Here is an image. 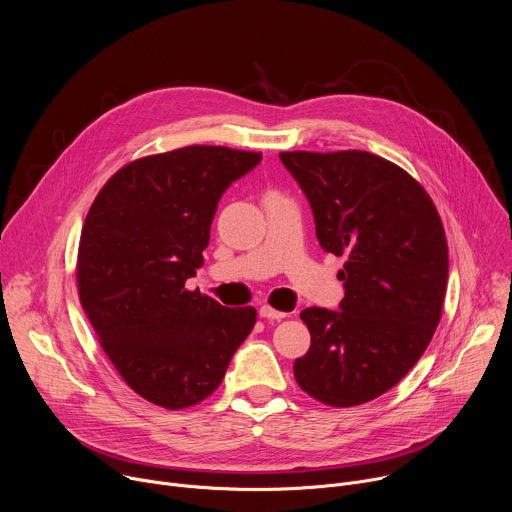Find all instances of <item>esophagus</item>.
Here are the masks:
<instances>
[{"mask_svg":"<svg viewBox=\"0 0 512 512\" xmlns=\"http://www.w3.org/2000/svg\"><path fill=\"white\" fill-rule=\"evenodd\" d=\"M259 316L265 318V320H275V322H279V320H283L287 314H285V312H277V310H273V308H269V306H261V308H259Z\"/></svg>","mask_w":512,"mask_h":512,"instance_id":"34e87169","label":"esophagus"}]
</instances>
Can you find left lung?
Wrapping results in <instances>:
<instances>
[{"mask_svg":"<svg viewBox=\"0 0 512 512\" xmlns=\"http://www.w3.org/2000/svg\"><path fill=\"white\" fill-rule=\"evenodd\" d=\"M306 194L320 247L346 255L338 310L306 308L310 350L294 362L298 385L332 407L393 389L419 360L442 316L446 233L427 192L369 152H283Z\"/></svg>","mask_w":512,"mask_h":512,"instance_id":"obj_1","label":"left lung"}]
</instances>
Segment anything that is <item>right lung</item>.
I'll list each match as a JSON object with an SVG mask.
<instances>
[{
  "label": "right lung",
  "instance_id": "1",
  "mask_svg": "<svg viewBox=\"0 0 512 512\" xmlns=\"http://www.w3.org/2000/svg\"><path fill=\"white\" fill-rule=\"evenodd\" d=\"M261 154L188 145L121 168L81 233L79 296L101 346L143 399L182 409L223 383L255 326V308H227L186 279L202 267L225 190Z\"/></svg>",
  "mask_w": 512,
  "mask_h": 512
}]
</instances>
